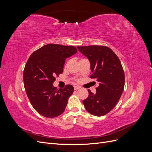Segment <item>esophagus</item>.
<instances>
[{
	"label": "esophagus",
	"instance_id": "1",
	"mask_svg": "<svg viewBox=\"0 0 152 152\" xmlns=\"http://www.w3.org/2000/svg\"><path fill=\"white\" fill-rule=\"evenodd\" d=\"M80 89V87H79V86H74V89L75 90H77V89Z\"/></svg>",
	"mask_w": 152,
	"mask_h": 152
}]
</instances>
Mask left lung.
I'll use <instances>...</instances> for the list:
<instances>
[{"label":"left lung","instance_id":"left-lung-1","mask_svg":"<svg viewBox=\"0 0 152 152\" xmlns=\"http://www.w3.org/2000/svg\"><path fill=\"white\" fill-rule=\"evenodd\" d=\"M77 49L89 59L93 72L91 77L99 84L96 94L88 90V98L83 100L84 107L93 115H104L115 107L124 91L125 76L120 59L106 46H78Z\"/></svg>","mask_w":152,"mask_h":152}]
</instances>
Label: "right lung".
Returning a JSON list of instances; mask_svg holds the SVG:
<instances>
[{"label":"right lung","mask_w":152,"mask_h":152,"mask_svg":"<svg viewBox=\"0 0 152 152\" xmlns=\"http://www.w3.org/2000/svg\"><path fill=\"white\" fill-rule=\"evenodd\" d=\"M77 53L73 46L55 44L44 45L31 54L23 72L27 96L32 107L41 115L54 118L65 111L74 88L66 85L58 89L55 77L63 72L65 59Z\"/></svg>","instance_id":"1"}]
</instances>
